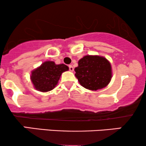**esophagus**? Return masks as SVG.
Returning <instances> with one entry per match:
<instances>
[{"mask_svg":"<svg viewBox=\"0 0 146 146\" xmlns=\"http://www.w3.org/2000/svg\"><path fill=\"white\" fill-rule=\"evenodd\" d=\"M69 70H70V72H73L74 71V68H73V66H72V65H70V66H69Z\"/></svg>","mask_w":146,"mask_h":146,"instance_id":"esophagus-1","label":"esophagus"}]
</instances>
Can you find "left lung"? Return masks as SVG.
<instances>
[{
  "mask_svg": "<svg viewBox=\"0 0 146 146\" xmlns=\"http://www.w3.org/2000/svg\"><path fill=\"white\" fill-rule=\"evenodd\" d=\"M75 76L83 87L96 91L106 87L112 78L111 63L104 56L86 55L78 61Z\"/></svg>",
  "mask_w": 146,
  "mask_h": 146,
  "instance_id": "8db88e82",
  "label": "left lung"
}]
</instances>
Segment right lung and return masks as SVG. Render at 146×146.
Instances as JSON below:
<instances>
[{"label": "right lung", "mask_w": 146, "mask_h": 146, "mask_svg": "<svg viewBox=\"0 0 146 146\" xmlns=\"http://www.w3.org/2000/svg\"><path fill=\"white\" fill-rule=\"evenodd\" d=\"M69 68L65 64H55L54 61H45L33 70L31 80L35 90L42 92L51 91L57 85L61 74Z\"/></svg>", "instance_id": "obj_1"}]
</instances>
